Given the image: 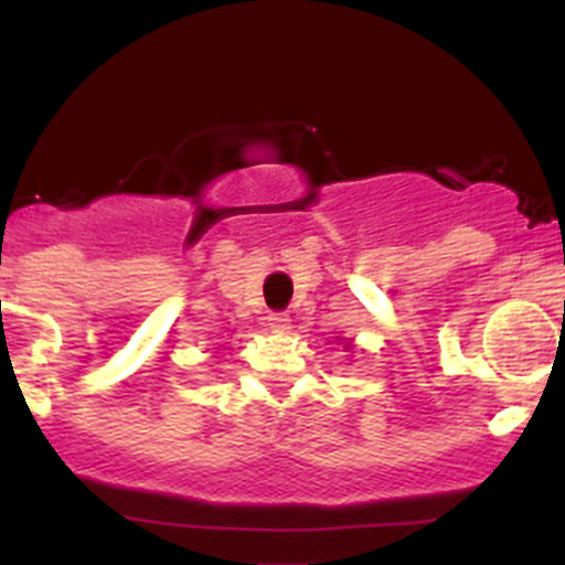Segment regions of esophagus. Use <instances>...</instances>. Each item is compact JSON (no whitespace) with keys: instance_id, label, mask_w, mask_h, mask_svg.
<instances>
[{"instance_id":"34e87169","label":"esophagus","mask_w":565,"mask_h":565,"mask_svg":"<svg viewBox=\"0 0 565 565\" xmlns=\"http://www.w3.org/2000/svg\"><path fill=\"white\" fill-rule=\"evenodd\" d=\"M267 324H270L276 333H284V330L292 328V319H289L287 311H270V315H267Z\"/></svg>"}]
</instances>
